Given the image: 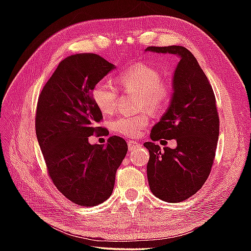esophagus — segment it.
<instances>
[{"instance_id": "34e87169", "label": "esophagus", "mask_w": 251, "mask_h": 251, "mask_svg": "<svg viewBox=\"0 0 251 251\" xmlns=\"http://www.w3.org/2000/svg\"><path fill=\"white\" fill-rule=\"evenodd\" d=\"M141 145L139 142H137V141H134V140H129L128 141V149H129V151H134L135 149H137V148H139Z\"/></svg>"}]
</instances>
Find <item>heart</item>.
I'll return each mask as SVG.
<instances>
[{
  "label": "heart",
  "instance_id": "heart-1",
  "mask_svg": "<svg viewBox=\"0 0 251 251\" xmlns=\"http://www.w3.org/2000/svg\"><path fill=\"white\" fill-rule=\"evenodd\" d=\"M116 83L124 92L139 95V109L148 108L152 112L165 108L173 96L172 83L163 78L156 68L148 65H136L121 72ZM92 95L95 104L103 114H111L115 110L119 89L109 81L96 83ZM149 121L148 112L134 116L123 115L110 122V128L117 135L136 137L148 126Z\"/></svg>",
  "mask_w": 251,
  "mask_h": 251
}]
</instances>
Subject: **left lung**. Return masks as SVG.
Segmentation results:
<instances>
[{
    "label": "left lung",
    "instance_id": "obj_1",
    "mask_svg": "<svg viewBox=\"0 0 251 251\" xmlns=\"http://www.w3.org/2000/svg\"><path fill=\"white\" fill-rule=\"evenodd\" d=\"M146 50L175 54L174 95L166 113L151 131V140H177V148L161 150L143 143L150 153L149 185L159 200L178 202L199 191L208 178L219 138V114L211 85L193 54L183 46H149Z\"/></svg>",
    "mask_w": 251,
    "mask_h": 251
}]
</instances>
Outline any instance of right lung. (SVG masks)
Instances as JSON below:
<instances>
[{
  "instance_id": "obj_1",
  "label": "right lung",
  "mask_w": 251,
  "mask_h": 251,
  "mask_svg": "<svg viewBox=\"0 0 251 251\" xmlns=\"http://www.w3.org/2000/svg\"><path fill=\"white\" fill-rule=\"evenodd\" d=\"M115 67L86 52L65 58L42 89L35 112V131L47 172L59 192L84 207L109 199L127 143L112 136L108 145H90L102 113L95 104L93 87Z\"/></svg>"
}]
</instances>
